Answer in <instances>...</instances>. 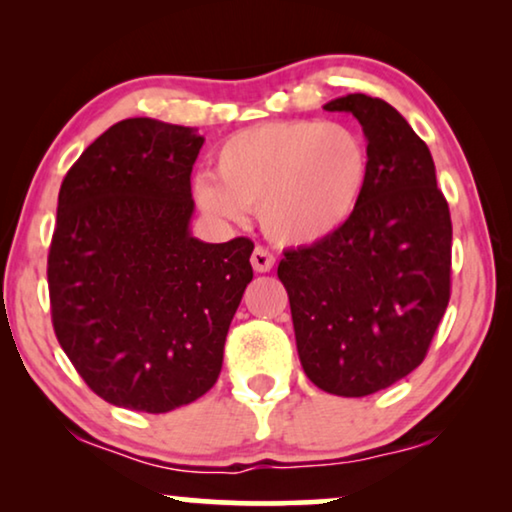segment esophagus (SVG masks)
Returning <instances> with one entry per match:
<instances>
[{
    "label": "esophagus",
    "instance_id": "34e87169",
    "mask_svg": "<svg viewBox=\"0 0 512 512\" xmlns=\"http://www.w3.org/2000/svg\"><path fill=\"white\" fill-rule=\"evenodd\" d=\"M251 265H254L256 272H270L272 265H275V256H272L268 249L256 247L251 251Z\"/></svg>",
    "mask_w": 512,
    "mask_h": 512
}]
</instances>
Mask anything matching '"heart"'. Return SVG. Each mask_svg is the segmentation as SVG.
I'll list each match as a JSON object with an SVG mask.
<instances>
[{
    "label": "heart",
    "mask_w": 512,
    "mask_h": 512,
    "mask_svg": "<svg viewBox=\"0 0 512 512\" xmlns=\"http://www.w3.org/2000/svg\"><path fill=\"white\" fill-rule=\"evenodd\" d=\"M198 174L202 212L240 223L258 209L263 233L286 247H314L345 230L366 198L373 158L345 123L270 121L230 135Z\"/></svg>",
    "instance_id": "1"
}]
</instances>
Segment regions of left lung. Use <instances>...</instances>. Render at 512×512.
I'll return each mask as SVG.
<instances>
[{
    "instance_id": "8db88e82",
    "label": "left lung",
    "mask_w": 512,
    "mask_h": 512,
    "mask_svg": "<svg viewBox=\"0 0 512 512\" xmlns=\"http://www.w3.org/2000/svg\"><path fill=\"white\" fill-rule=\"evenodd\" d=\"M368 139L373 174L359 212L331 240L284 251L305 375L335 396L361 398L424 361L450 303L452 221L431 151L380 97L345 95Z\"/></svg>"
}]
</instances>
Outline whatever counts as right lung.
<instances>
[{
    "instance_id": "1",
    "label": "right lung",
    "mask_w": 512,
    "mask_h": 512,
    "mask_svg": "<svg viewBox=\"0 0 512 512\" xmlns=\"http://www.w3.org/2000/svg\"><path fill=\"white\" fill-rule=\"evenodd\" d=\"M195 128L125 118L67 172L48 251L60 347L97 396L170 412L207 394L254 277L247 237L191 235Z\"/></svg>"
}]
</instances>
